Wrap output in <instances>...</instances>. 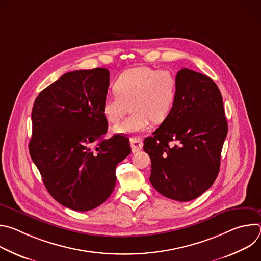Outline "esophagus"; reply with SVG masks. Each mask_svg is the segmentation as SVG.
<instances>
[{"instance_id":"1","label":"esophagus","mask_w":261,"mask_h":261,"mask_svg":"<svg viewBox=\"0 0 261 261\" xmlns=\"http://www.w3.org/2000/svg\"><path fill=\"white\" fill-rule=\"evenodd\" d=\"M130 144H131V147H132V152H138V151L141 150L142 146H143L142 139L140 137H137V136H134V137L130 138Z\"/></svg>"}]
</instances>
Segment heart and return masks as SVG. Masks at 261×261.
Returning <instances> with one entry per match:
<instances>
[{
  "mask_svg": "<svg viewBox=\"0 0 261 261\" xmlns=\"http://www.w3.org/2000/svg\"><path fill=\"white\" fill-rule=\"evenodd\" d=\"M115 90L117 93L104 98L102 111L107 121L117 123L132 104L133 115L113 129L121 134L147 130L152 120L163 122L170 115L177 96V84L172 74L147 66L124 71L115 83Z\"/></svg>",
  "mask_w": 261,
  "mask_h": 261,
  "instance_id": "b5f03b06",
  "label": "heart"
}]
</instances>
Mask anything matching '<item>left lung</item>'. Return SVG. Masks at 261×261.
Returning <instances> with one entry per match:
<instances>
[{
  "label": "left lung",
  "instance_id": "1",
  "mask_svg": "<svg viewBox=\"0 0 261 261\" xmlns=\"http://www.w3.org/2000/svg\"><path fill=\"white\" fill-rule=\"evenodd\" d=\"M175 80V104L154 136L144 139L143 150L151 158L153 187L167 198L190 201L217 178L228 126L212 79L182 68Z\"/></svg>",
  "mask_w": 261,
  "mask_h": 261
}]
</instances>
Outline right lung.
<instances>
[{
    "mask_svg": "<svg viewBox=\"0 0 261 261\" xmlns=\"http://www.w3.org/2000/svg\"><path fill=\"white\" fill-rule=\"evenodd\" d=\"M108 86L106 68L68 72L33 105L31 158L49 194L74 211H91L110 196L116 167L131 153L127 137L103 138Z\"/></svg>",
    "mask_w": 261,
    "mask_h": 261,
    "instance_id": "1",
    "label": "right lung"
}]
</instances>
